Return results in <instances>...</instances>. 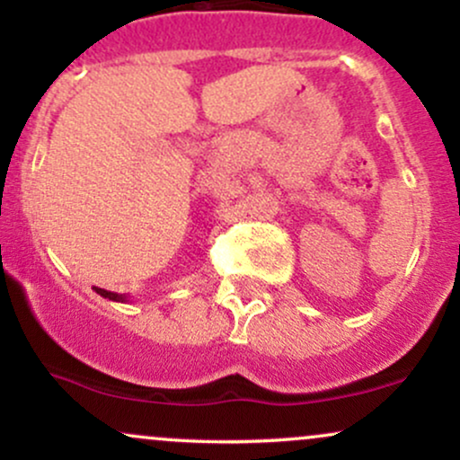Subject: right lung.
<instances>
[{
	"label": "right lung",
	"mask_w": 460,
	"mask_h": 460,
	"mask_svg": "<svg viewBox=\"0 0 460 460\" xmlns=\"http://www.w3.org/2000/svg\"><path fill=\"white\" fill-rule=\"evenodd\" d=\"M93 289L99 294V296H103V298H108V300H114V303H129V296H125V294L108 292V289H102V288H93Z\"/></svg>",
	"instance_id": "add662e5"
}]
</instances>
